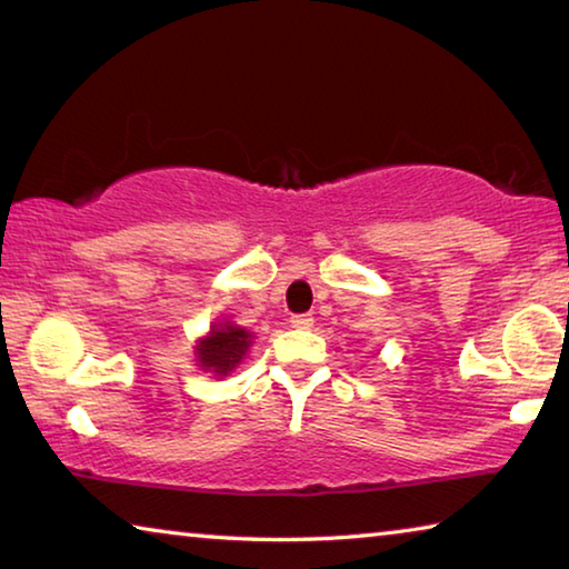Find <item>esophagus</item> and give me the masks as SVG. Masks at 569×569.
<instances>
[{"label": "esophagus", "instance_id": "obj_1", "mask_svg": "<svg viewBox=\"0 0 569 569\" xmlns=\"http://www.w3.org/2000/svg\"><path fill=\"white\" fill-rule=\"evenodd\" d=\"M291 326L298 331H311L313 329V316L311 313H298L291 319Z\"/></svg>", "mask_w": 569, "mask_h": 569}]
</instances>
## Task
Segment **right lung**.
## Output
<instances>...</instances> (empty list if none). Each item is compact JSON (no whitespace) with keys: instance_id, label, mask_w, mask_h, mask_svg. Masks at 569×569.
<instances>
[{"instance_id":"right-lung-1","label":"right lung","mask_w":569,"mask_h":569,"mask_svg":"<svg viewBox=\"0 0 569 569\" xmlns=\"http://www.w3.org/2000/svg\"><path fill=\"white\" fill-rule=\"evenodd\" d=\"M250 343H253V333L246 331L243 326L233 321L213 323L196 343V366L213 377H228L246 359Z\"/></svg>"}]
</instances>
